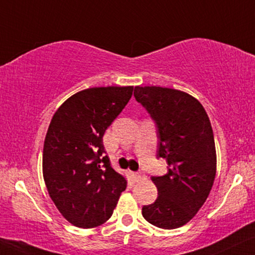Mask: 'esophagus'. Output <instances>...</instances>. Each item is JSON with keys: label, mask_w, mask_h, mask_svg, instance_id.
<instances>
[{"label": "esophagus", "mask_w": 255, "mask_h": 255, "mask_svg": "<svg viewBox=\"0 0 255 255\" xmlns=\"http://www.w3.org/2000/svg\"><path fill=\"white\" fill-rule=\"evenodd\" d=\"M143 178V174L141 172H137V173H134V179L135 181H140L141 179Z\"/></svg>", "instance_id": "obj_1"}]
</instances>
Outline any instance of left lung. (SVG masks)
<instances>
[{
  "mask_svg": "<svg viewBox=\"0 0 255 255\" xmlns=\"http://www.w3.org/2000/svg\"><path fill=\"white\" fill-rule=\"evenodd\" d=\"M134 98L156 128V157L167 173L151 176L157 199L143 206L149 224L174 230L187 224L208 198L217 172L214 135L205 108L187 93L162 87H135Z\"/></svg>",
  "mask_w": 255,
  "mask_h": 255,
  "instance_id": "obj_1",
  "label": "left lung"
}]
</instances>
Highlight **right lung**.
I'll return each mask as SVG.
<instances>
[{
    "mask_svg": "<svg viewBox=\"0 0 255 255\" xmlns=\"http://www.w3.org/2000/svg\"><path fill=\"white\" fill-rule=\"evenodd\" d=\"M133 94V87H95L76 93L51 119L43 146V178L60 213L92 228L112 217L127 187L112 168L105 131Z\"/></svg>",
    "mask_w": 255,
    "mask_h": 255,
    "instance_id": "add662e5",
    "label": "right lung"
}]
</instances>
